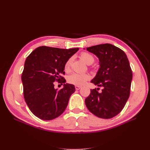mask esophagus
Wrapping results in <instances>:
<instances>
[{
  "label": "esophagus",
  "instance_id": "esophagus-1",
  "mask_svg": "<svg viewBox=\"0 0 150 150\" xmlns=\"http://www.w3.org/2000/svg\"><path fill=\"white\" fill-rule=\"evenodd\" d=\"M75 88H76V90H79V89H80L81 88V86H75Z\"/></svg>",
  "mask_w": 150,
  "mask_h": 150
}]
</instances>
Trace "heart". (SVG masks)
Here are the masks:
<instances>
[{
    "instance_id": "b5f03b06",
    "label": "heart",
    "mask_w": 150,
    "mask_h": 150,
    "mask_svg": "<svg viewBox=\"0 0 150 150\" xmlns=\"http://www.w3.org/2000/svg\"><path fill=\"white\" fill-rule=\"evenodd\" d=\"M81 57L88 65L93 64L94 61V58L93 56L88 52H84L81 53ZM72 61H73V57H71L66 62L64 65V69L66 72L70 71ZM89 79L90 76L87 73L81 74L74 72V73H72L68 76L67 81L69 83L76 86H82L85 84L86 81H88Z\"/></svg>"
}]
</instances>
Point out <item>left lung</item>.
Masks as SVG:
<instances>
[{
    "instance_id": "8db88e82",
    "label": "left lung",
    "mask_w": 150,
    "mask_h": 150,
    "mask_svg": "<svg viewBox=\"0 0 150 150\" xmlns=\"http://www.w3.org/2000/svg\"><path fill=\"white\" fill-rule=\"evenodd\" d=\"M86 50L99 58L100 66L91 83L103 88L101 93L99 88L91 90L85 99L86 107L100 118H112L122 111L129 96L133 73L128 59L123 51L110 44Z\"/></svg>"
}]
</instances>
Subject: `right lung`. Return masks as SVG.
Segmentation results:
<instances>
[{
  "instance_id": "1",
  "label": "right lung",
  "mask_w": 150,
  "mask_h": 150,
  "mask_svg": "<svg viewBox=\"0 0 150 150\" xmlns=\"http://www.w3.org/2000/svg\"><path fill=\"white\" fill-rule=\"evenodd\" d=\"M79 48L64 49L47 46L36 48L27 57L22 74L24 97L33 114L43 120H52L62 115L74 93L73 84H65L64 65ZM64 84L60 90L53 82Z\"/></svg>"
}]
</instances>
